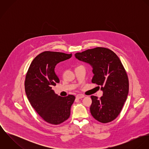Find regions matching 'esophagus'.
I'll list each match as a JSON object with an SVG mask.
<instances>
[{
    "instance_id": "34e87169",
    "label": "esophagus",
    "mask_w": 149,
    "mask_h": 149,
    "mask_svg": "<svg viewBox=\"0 0 149 149\" xmlns=\"http://www.w3.org/2000/svg\"><path fill=\"white\" fill-rule=\"evenodd\" d=\"M85 97V96L84 95H82V94H78L77 95H76V99H81V98H83V97Z\"/></svg>"
}]
</instances>
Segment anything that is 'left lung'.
<instances>
[{"label": "left lung", "instance_id": "1", "mask_svg": "<svg viewBox=\"0 0 149 149\" xmlns=\"http://www.w3.org/2000/svg\"><path fill=\"white\" fill-rule=\"evenodd\" d=\"M80 61L92 67V82L101 86L103 96H91V113L97 121L106 123L117 118L127 97V73L119 58L112 50L97 47L75 54Z\"/></svg>", "mask_w": 149, "mask_h": 149}]
</instances>
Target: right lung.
<instances>
[{"label": "right lung", "mask_w": 149, "mask_h": 149, "mask_svg": "<svg viewBox=\"0 0 149 149\" xmlns=\"http://www.w3.org/2000/svg\"><path fill=\"white\" fill-rule=\"evenodd\" d=\"M72 56V53L43 52L33 60L26 76L24 88L29 102L45 121L52 125H59L69 118L75 99L72 95L60 96L52 89L60 83L54 72L56 65Z\"/></svg>", "instance_id": "right-lung-1"}]
</instances>
